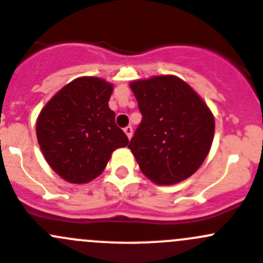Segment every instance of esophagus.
<instances>
[{"mask_svg":"<svg viewBox=\"0 0 263 263\" xmlns=\"http://www.w3.org/2000/svg\"><path fill=\"white\" fill-rule=\"evenodd\" d=\"M124 132H125V134H126L127 138H129V139L133 137V127H132V126L124 127Z\"/></svg>","mask_w":263,"mask_h":263,"instance_id":"1","label":"esophagus"}]
</instances>
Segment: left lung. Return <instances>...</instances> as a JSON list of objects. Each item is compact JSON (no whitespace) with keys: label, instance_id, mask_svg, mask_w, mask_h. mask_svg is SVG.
<instances>
[{"label":"left lung","instance_id":"1","mask_svg":"<svg viewBox=\"0 0 263 263\" xmlns=\"http://www.w3.org/2000/svg\"><path fill=\"white\" fill-rule=\"evenodd\" d=\"M142 122L129 143L142 173L156 184L191 177L209 154L214 117L190 85L176 76L130 84Z\"/></svg>","mask_w":263,"mask_h":263}]
</instances>
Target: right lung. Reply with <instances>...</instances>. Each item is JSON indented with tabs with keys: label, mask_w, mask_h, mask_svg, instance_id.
<instances>
[{
	"label": "right lung",
	"mask_w": 263,
	"mask_h": 263,
	"mask_svg": "<svg viewBox=\"0 0 263 263\" xmlns=\"http://www.w3.org/2000/svg\"><path fill=\"white\" fill-rule=\"evenodd\" d=\"M112 90L109 82L98 77H79L40 112V148L52 171L67 182L92 181L104 171L112 152L129 144L108 107Z\"/></svg>",
	"instance_id": "obj_1"
}]
</instances>
